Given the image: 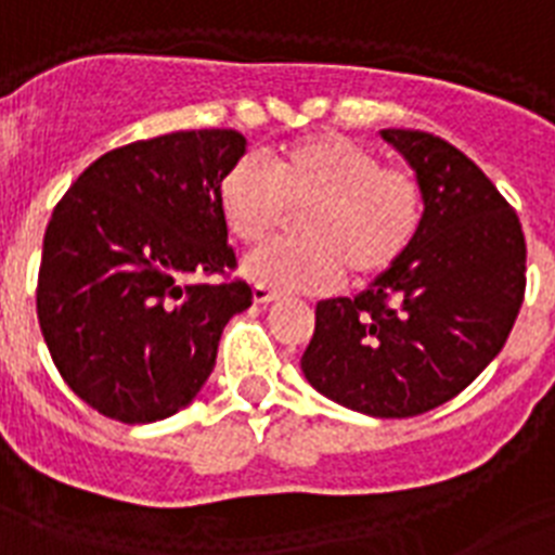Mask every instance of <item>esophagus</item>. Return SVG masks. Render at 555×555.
Listing matches in <instances>:
<instances>
[{"label": "esophagus", "mask_w": 555, "mask_h": 555, "mask_svg": "<svg viewBox=\"0 0 555 555\" xmlns=\"http://www.w3.org/2000/svg\"><path fill=\"white\" fill-rule=\"evenodd\" d=\"M279 293L270 291V287L264 285H254V301L256 305H270V301H276Z\"/></svg>", "instance_id": "esophagus-1"}]
</instances>
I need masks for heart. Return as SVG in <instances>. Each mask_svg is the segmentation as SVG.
Wrapping results in <instances>:
<instances>
[{"mask_svg": "<svg viewBox=\"0 0 555 555\" xmlns=\"http://www.w3.org/2000/svg\"><path fill=\"white\" fill-rule=\"evenodd\" d=\"M217 208L245 245L268 240L296 211L299 236L250 254L242 273L276 291H321L344 273L370 285L403 262L423 228L426 191L403 166L338 132H315L270 152L268 171L242 157L222 171Z\"/></svg>", "mask_w": 555, "mask_h": 555, "instance_id": "heart-1", "label": "heart"}]
</instances>
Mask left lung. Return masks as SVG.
Listing matches in <instances>:
<instances>
[{"mask_svg": "<svg viewBox=\"0 0 555 555\" xmlns=\"http://www.w3.org/2000/svg\"><path fill=\"white\" fill-rule=\"evenodd\" d=\"M426 191L403 262L352 299L315 305L301 372L315 392L372 417H414L477 378L525 299V234L477 163L421 129H380Z\"/></svg>", "mask_w": 555, "mask_h": 555, "instance_id": "1", "label": "left lung"}]
</instances>
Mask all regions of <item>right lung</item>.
I'll return each mask as SVG.
<instances>
[{
    "label": "right lung",
    "mask_w": 555,
    "mask_h": 555,
    "mask_svg": "<svg viewBox=\"0 0 555 555\" xmlns=\"http://www.w3.org/2000/svg\"><path fill=\"white\" fill-rule=\"evenodd\" d=\"M245 155L234 129H189L112 149L83 169L44 231L36 310L78 398L120 423H155L197 398L248 282L217 208Z\"/></svg>",
    "instance_id": "right-lung-1"
}]
</instances>
